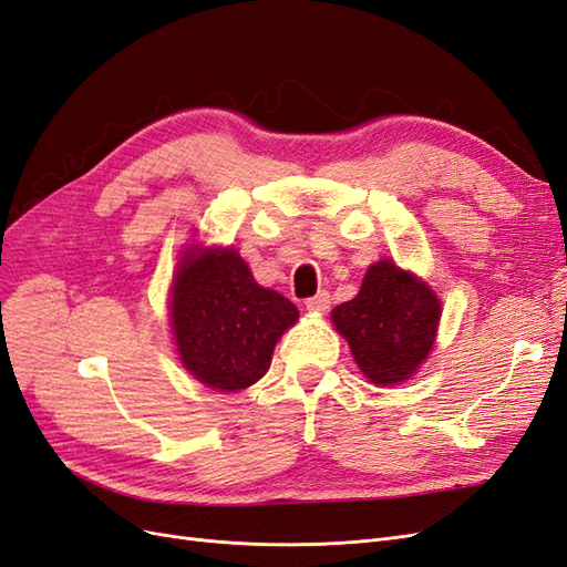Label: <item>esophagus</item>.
<instances>
[{
  "instance_id": "1",
  "label": "esophagus",
  "mask_w": 567,
  "mask_h": 567,
  "mask_svg": "<svg viewBox=\"0 0 567 567\" xmlns=\"http://www.w3.org/2000/svg\"><path fill=\"white\" fill-rule=\"evenodd\" d=\"M305 307H307V312H312V315H323V312H329V307H331V296L326 293V290H321V293H317L315 298H310L305 302Z\"/></svg>"
}]
</instances>
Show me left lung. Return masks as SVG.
Here are the masks:
<instances>
[{
  "label": "left lung",
  "instance_id": "obj_1",
  "mask_svg": "<svg viewBox=\"0 0 567 567\" xmlns=\"http://www.w3.org/2000/svg\"><path fill=\"white\" fill-rule=\"evenodd\" d=\"M442 307L433 288L392 260L369 267L359 293L331 312L373 385H400L435 346Z\"/></svg>",
  "mask_w": 567,
  "mask_h": 567
}]
</instances>
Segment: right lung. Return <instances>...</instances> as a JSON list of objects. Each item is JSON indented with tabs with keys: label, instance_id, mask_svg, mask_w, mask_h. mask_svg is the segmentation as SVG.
<instances>
[{
	"label": "right lung",
	"instance_id": "1",
	"mask_svg": "<svg viewBox=\"0 0 567 567\" xmlns=\"http://www.w3.org/2000/svg\"><path fill=\"white\" fill-rule=\"evenodd\" d=\"M298 317L293 302L252 279L234 248L184 250L169 323L184 369L203 385L236 392L260 381L279 338Z\"/></svg>",
	"mask_w": 567,
	"mask_h": 567
}]
</instances>
